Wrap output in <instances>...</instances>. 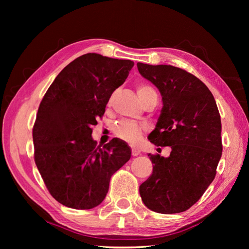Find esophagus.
<instances>
[{"label":"esophagus","mask_w":249,"mask_h":249,"mask_svg":"<svg viewBox=\"0 0 249 249\" xmlns=\"http://www.w3.org/2000/svg\"><path fill=\"white\" fill-rule=\"evenodd\" d=\"M132 155H133V156L141 155V150L137 149V148H132Z\"/></svg>","instance_id":"1"}]
</instances>
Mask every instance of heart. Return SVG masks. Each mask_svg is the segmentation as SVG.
Instances as JSON below:
<instances>
[{
	"mask_svg": "<svg viewBox=\"0 0 249 249\" xmlns=\"http://www.w3.org/2000/svg\"><path fill=\"white\" fill-rule=\"evenodd\" d=\"M137 93L142 102L144 103L145 101L149 98L151 95H157L154 88H151L148 84H138L137 86ZM113 96H111L112 101ZM114 134L117 137L121 138V140L125 141L126 142L132 145H136L138 142L141 141L142 136V133H144L145 127L140 124L135 123V122L130 121H121L114 126Z\"/></svg>",
	"mask_w": 249,
	"mask_h": 249,
	"instance_id": "obj_1",
	"label": "heart"
}]
</instances>
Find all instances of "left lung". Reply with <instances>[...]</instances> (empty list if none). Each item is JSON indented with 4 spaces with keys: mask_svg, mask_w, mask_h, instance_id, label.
<instances>
[{
    "mask_svg": "<svg viewBox=\"0 0 249 249\" xmlns=\"http://www.w3.org/2000/svg\"><path fill=\"white\" fill-rule=\"evenodd\" d=\"M137 68L162 96L161 113L148 140L171 148L166 158L148 155L153 174L141 184L140 195L154 212H183L199 201L215 178L223 150L216 102L209 88L183 69L142 62Z\"/></svg>",
    "mask_w": 249,
    "mask_h": 249,
    "instance_id": "8db88e82",
    "label": "left lung"
}]
</instances>
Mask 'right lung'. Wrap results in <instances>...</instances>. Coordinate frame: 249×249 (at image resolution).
<instances>
[{"label": "right lung", "instance_id": "obj_1", "mask_svg": "<svg viewBox=\"0 0 249 249\" xmlns=\"http://www.w3.org/2000/svg\"><path fill=\"white\" fill-rule=\"evenodd\" d=\"M133 66L130 60L82 54L61 70L41 100L33 127L34 159L49 193L62 205L98 206L113 174L129 160L132 151L123 141L96 146L91 135Z\"/></svg>", "mask_w": 249, "mask_h": 249}]
</instances>
